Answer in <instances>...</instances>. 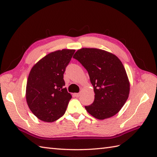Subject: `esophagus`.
<instances>
[{
  "instance_id": "34e87169",
  "label": "esophagus",
  "mask_w": 157,
  "mask_h": 157,
  "mask_svg": "<svg viewBox=\"0 0 157 157\" xmlns=\"http://www.w3.org/2000/svg\"><path fill=\"white\" fill-rule=\"evenodd\" d=\"M73 95H74V96H75V97H79V93H75V94H73Z\"/></svg>"
}]
</instances>
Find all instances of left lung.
<instances>
[{
    "mask_svg": "<svg viewBox=\"0 0 157 157\" xmlns=\"http://www.w3.org/2000/svg\"><path fill=\"white\" fill-rule=\"evenodd\" d=\"M73 58L87 70L94 91V101L86 106L90 114L102 120L114 116L129 94V82L121 61L115 55L97 48H83Z\"/></svg>",
    "mask_w": 157,
    "mask_h": 157,
    "instance_id": "1",
    "label": "left lung"
}]
</instances>
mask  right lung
I'll return each instance as SVG.
<instances>
[{
    "instance_id": "1",
    "label": "right lung",
    "mask_w": 157,
    "mask_h": 157,
    "mask_svg": "<svg viewBox=\"0 0 157 157\" xmlns=\"http://www.w3.org/2000/svg\"><path fill=\"white\" fill-rule=\"evenodd\" d=\"M75 51L63 49L49 53L29 72L26 101L33 114L43 121H55L65 114L72 96L64 88L63 74Z\"/></svg>"
}]
</instances>
